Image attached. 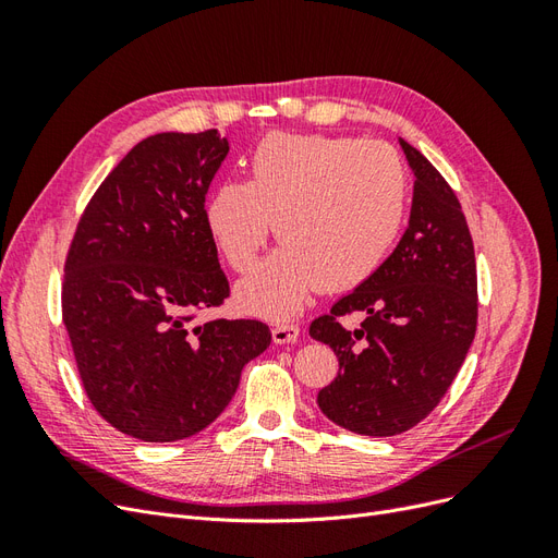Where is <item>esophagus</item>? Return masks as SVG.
<instances>
[{"mask_svg": "<svg viewBox=\"0 0 558 558\" xmlns=\"http://www.w3.org/2000/svg\"><path fill=\"white\" fill-rule=\"evenodd\" d=\"M300 328L295 324H277L272 326V340L275 344H293L298 342Z\"/></svg>", "mask_w": 558, "mask_h": 558, "instance_id": "esophagus-1", "label": "esophagus"}]
</instances>
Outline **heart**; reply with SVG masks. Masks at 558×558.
<instances>
[{"instance_id": "heart-1", "label": "heart", "mask_w": 558, "mask_h": 558, "mask_svg": "<svg viewBox=\"0 0 558 558\" xmlns=\"http://www.w3.org/2000/svg\"><path fill=\"white\" fill-rule=\"evenodd\" d=\"M408 177L391 146L328 134L272 132L253 148L246 181L209 195L205 221L234 272H248L267 242L281 246L244 279L251 314L291 318L316 283L347 291L373 277L396 246Z\"/></svg>"}]
</instances>
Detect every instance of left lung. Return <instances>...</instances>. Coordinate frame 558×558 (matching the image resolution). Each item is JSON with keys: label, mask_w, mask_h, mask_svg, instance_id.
I'll list each match as a JSON object with an SVG mask.
<instances>
[{"label": "left lung", "mask_w": 558, "mask_h": 558, "mask_svg": "<svg viewBox=\"0 0 558 558\" xmlns=\"http://www.w3.org/2000/svg\"><path fill=\"white\" fill-rule=\"evenodd\" d=\"M414 174L410 226L377 272L312 320L340 373L318 391L332 424L369 437L410 430L442 400L477 330V265L461 202L400 140ZM366 314L356 331L339 316Z\"/></svg>", "instance_id": "1"}]
</instances>
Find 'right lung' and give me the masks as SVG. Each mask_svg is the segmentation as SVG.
I'll return each instance as SVG.
<instances>
[{
	"mask_svg": "<svg viewBox=\"0 0 558 558\" xmlns=\"http://www.w3.org/2000/svg\"><path fill=\"white\" fill-rule=\"evenodd\" d=\"M228 150L216 130L146 137L99 185L66 253L62 320L83 388L144 442L205 430L272 342L253 318L193 326L230 293L205 221Z\"/></svg>",
	"mask_w": 558,
	"mask_h": 558,
	"instance_id": "obj_1",
	"label": "right lung"
}]
</instances>
